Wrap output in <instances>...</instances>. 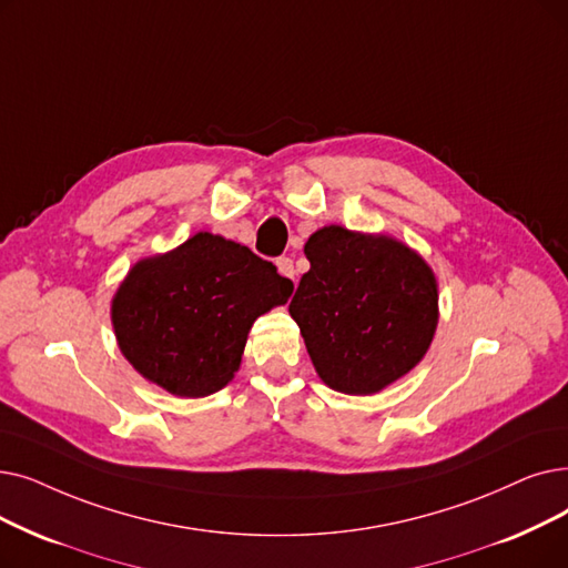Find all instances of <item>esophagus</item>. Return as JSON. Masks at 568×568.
I'll list each match as a JSON object with an SVG mask.
<instances>
[{
	"label": "esophagus",
	"instance_id": "34e87169",
	"mask_svg": "<svg viewBox=\"0 0 568 568\" xmlns=\"http://www.w3.org/2000/svg\"><path fill=\"white\" fill-rule=\"evenodd\" d=\"M276 268H278L281 276H285V278H290L294 283V276H297V271H294V262L290 257H278L276 260Z\"/></svg>",
	"mask_w": 568,
	"mask_h": 568
}]
</instances>
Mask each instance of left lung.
Instances as JSON below:
<instances>
[{"mask_svg": "<svg viewBox=\"0 0 568 568\" xmlns=\"http://www.w3.org/2000/svg\"><path fill=\"white\" fill-rule=\"evenodd\" d=\"M304 255L311 268L290 315L320 381L366 397L420 364L438 325V283L420 253L389 234L327 225Z\"/></svg>", "mask_w": 568, "mask_h": 568, "instance_id": "8db88e82", "label": "left lung"}]
</instances>
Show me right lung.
<instances>
[{"label":"right lung","instance_id":"right-lung-1","mask_svg":"<svg viewBox=\"0 0 568 568\" xmlns=\"http://www.w3.org/2000/svg\"><path fill=\"white\" fill-rule=\"evenodd\" d=\"M294 285L241 243L196 232L141 257L111 300L120 353L174 397L223 389L241 366L255 320L287 304Z\"/></svg>","mask_w":568,"mask_h":568}]
</instances>
